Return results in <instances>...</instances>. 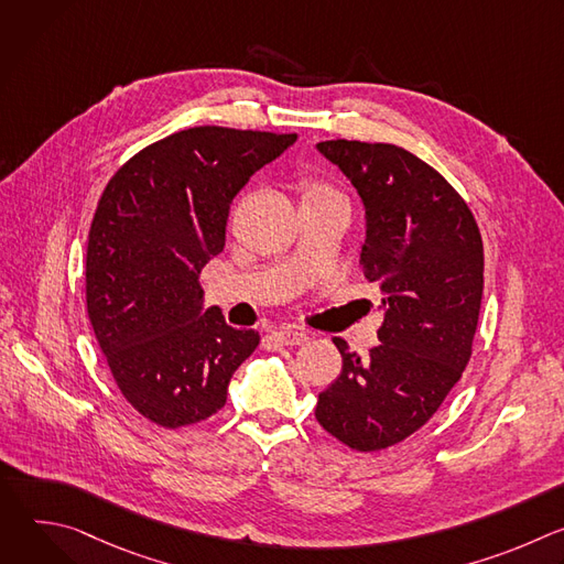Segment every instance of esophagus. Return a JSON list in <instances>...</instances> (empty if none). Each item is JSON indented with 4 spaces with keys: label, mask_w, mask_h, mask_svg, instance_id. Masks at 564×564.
<instances>
[{
    "label": "esophagus",
    "mask_w": 564,
    "mask_h": 564,
    "mask_svg": "<svg viewBox=\"0 0 564 564\" xmlns=\"http://www.w3.org/2000/svg\"><path fill=\"white\" fill-rule=\"evenodd\" d=\"M276 341H281L283 346H301V344H307L310 341V335L299 330V328H283L279 333H274Z\"/></svg>",
    "instance_id": "1"
}]
</instances>
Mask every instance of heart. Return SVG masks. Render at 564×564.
<instances>
[{
	"instance_id": "obj_1",
	"label": "heart",
	"mask_w": 564,
	"mask_h": 564,
	"mask_svg": "<svg viewBox=\"0 0 564 564\" xmlns=\"http://www.w3.org/2000/svg\"><path fill=\"white\" fill-rule=\"evenodd\" d=\"M321 194H335L330 187L321 185V183H310L305 189V196H321Z\"/></svg>"
}]
</instances>
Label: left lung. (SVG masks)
<instances>
[{
    "instance_id": "left-lung-1",
    "label": "left lung",
    "mask_w": 564,
    "mask_h": 564,
    "mask_svg": "<svg viewBox=\"0 0 564 564\" xmlns=\"http://www.w3.org/2000/svg\"><path fill=\"white\" fill-rule=\"evenodd\" d=\"M316 149L366 209L364 276L383 299L379 346L341 352V375L316 401V422L346 446L381 451L420 431L459 381L477 330L485 248L464 198L397 144L326 140Z\"/></svg>"
}]
</instances>
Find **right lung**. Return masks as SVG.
<instances>
[{"label": "right lung", "mask_w": 564, "mask_h": 564, "mask_svg": "<svg viewBox=\"0 0 564 564\" xmlns=\"http://www.w3.org/2000/svg\"><path fill=\"white\" fill-rule=\"evenodd\" d=\"M296 133L194 127L158 140L107 183L87 248V310L109 370L149 422L218 413L254 330L203 307L200 270L223 252L234 196Z\"/></svg>", "instance_id": "obj_1"}]
</instances>
